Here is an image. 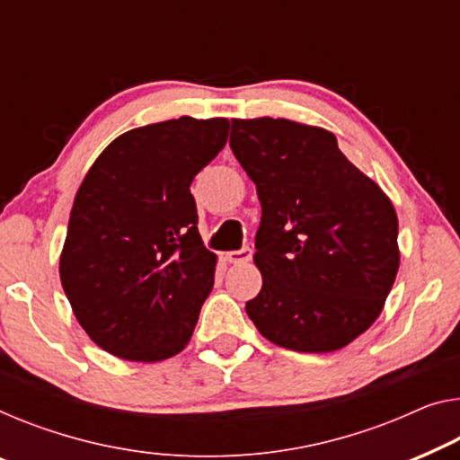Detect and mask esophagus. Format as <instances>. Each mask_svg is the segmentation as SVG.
Returning <instances> with one entry per match:
<instances>
[{
	"instance_id": "obj_1",
	"label": "esophagus",
	"mask_w": 460,
	"mask_h": 460,
	"mask_svg": "<svg viewBox=\"0 0 460 460\" xmlns=\"http://www.w3.org/2000/svg\"><path fill=\"white\" fill-rule=\"evenodd\" d=\"M227 262L231 264H245L252 260V250L250 248H242V250H235V252H227Z\"/></svg>"
}]
</instances>
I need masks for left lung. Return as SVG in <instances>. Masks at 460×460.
<instances>
[{"mask_svg":"<svg viewBox=\"0 0 460 460\" xmlns=\"http://www.w3.org/2000/svg\"><path fill=\"white\" fill-rule=\"evenodd\" d=\"M231 150L262 207L245 304L264 339L299 353L347 347L380 316L399 272V218L324 128L231 119Z\"/></svg>","mask_w":460,"mask_h":460,"instance_id":"left-lung-1","label":"left lung"}]
</instances>
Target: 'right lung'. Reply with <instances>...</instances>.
Instances as JSON below:
<instances>
[{"label": "right lung", "mask_w": 460, "mask_h": 460, "mask_svg": "<svg viewBox=\"0 0 460 460\" xmlns=\"http://www.w3.org/2000/svg\"><path fill=\"white\" fill-rule=\"evenodd\" d=\"M229 119L150 123L121 134L74 198L59 279L101 349L161 361L188 345L215 285L190 186L227 144Z\"/></svg>", "instance_id": "right-lung-1"}]
</instances>
